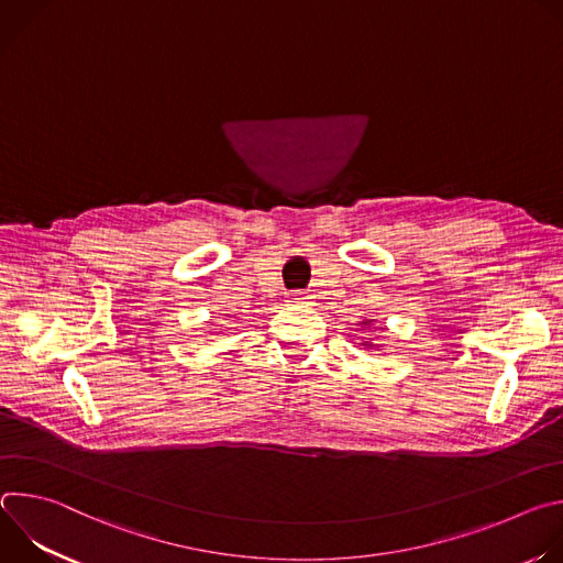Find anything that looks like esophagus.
Listing matches in <instances>:
<instances>
[{
  "label": "esophagus",
  "instance_id": "34e87169",
  "mask_svg": "<svg viewBox=\"0 0 563 563\" xmlns=\"http://www.w3.org/2000/svg\"><path fill=\"white\" fill-rule=\"evenodd\" d=\"M287 302H289V305H300V307H307V305H311V296H307V294H302V291H291Z\"/></svg>",
  "mask_w": 563,
  "mask_h": 563
}]
</instances>
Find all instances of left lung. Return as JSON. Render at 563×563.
Returning <instances> with one entry per match:
<instances>
[{
    "instance_id": "left-lung-1",
    "label": "left lung",
    "mask_w": 563,
    "mask_h": 563,
    "mask_svg": "<svg viewBox=\"0 0 563 563\" xmlns=\"http://www.w3.org/2000/svg\"><path fill=\"white\" fill-rule=\"evenodd\" d=\"M369 323H372V320H363V323H361V325H369ZM365 345H367V341H365ZM369 347H372V345H369Z\"/></svg>"
}]
</instances>
